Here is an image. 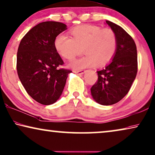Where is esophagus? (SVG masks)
Segmentation results:
<instances>
[{
  "label": "esophagus",
  "instance_id": "34e87169",
  "mask_svg": "<svg viewBox=\"0 0 155 155\" xmlns=\"http://www.w3.org/2000/svg\"><path fill=\"white\" fill-rule=\"evenodd\" d=\"M74 72L77 74H79V75H82L85 72V70H79V71H74Z\"/></svg>",
  "mask_w": 155,
  "mask_h": 155
}]
</instances>
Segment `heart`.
Returning <instances> with one entry per match:
<instances>
[{
  "mask_svg": "<svg viewBox=\"0 0 155 155\" xmlns=\"http://www.w3.org/2000/svg\"><path fill=\"white\" fill-rule=\"evenodd\" d=\"M71 38L64 34L56 36L55 50L63 58L71 60L83 48L85 56L71 61L69 67L82 70L104 65L109 62L117 50L116 34L110 28H101L92 25H83L70 31Z\"/></svg>",
  "mask_w": 155,
  "mask_h": 155,
  "instance_id": "b5f03b06",
  "label": "heart"
}]
</instances>
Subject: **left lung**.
<instances>
[{
    "instance_id": "8db88e82",
    "label": "left lung",
    "mask_w": 155,
    "mask_h": 155,
    "mask_svg": "<svg viewBox=\"0 0 155 155\" xmlns=\"http://www.w3.org/2000/svg\"><path fill=\"white\" fill-rule=\"evenodd\" d=\"M116 34L117 47L112 61L97 71L98 81L91 94L98 104L110 105L121 101L130 89L137 73V51L134 41L118 25L106 21Z\"/></svg>"
}]
</instances>
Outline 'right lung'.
Returning <instances> with one entry per match:
<instances>
[{"label": "right lung", "mask_w": 155, "mask_h": 155, "mask_svg": "<svg viewBox=\"0 0 155 155\" xmlns=\"http://www.w3.org/2000/svg\"><path fill=\"white\" fill-rule=\"evenodd\" d=\"M67 29L65 24L45 21L31 28L19 44L16 69L28 94L43 105L54 104L72 71L58 69L63 61L56 51V36Z\"/></svg>", "instance_id": "obj_1"}]
</instances>
